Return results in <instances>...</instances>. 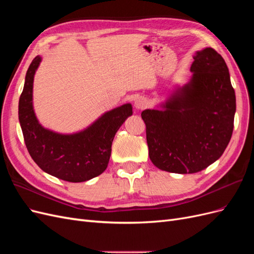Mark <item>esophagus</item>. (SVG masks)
Returning <instances> with one entry per match:
<instances>
[{
	"label": "esophagus",
	"instance_id": "esophagus-1",
	"mask_svg": "<svg viewBox=\"0 0 254 254\" xmlns=\"http://www.w3.org/2000/svg\"><path fill=\"white\" fill-rule=\"evenodd\" d=\"M148 102L145 97H137L134 101V108L136 110H143L147 107Z\"/></svg>",
	"mask_w": 254,
	"mask_h": 254
}]
</instances>
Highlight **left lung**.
<instances>
[{"label":"left lung","instance_id":"left-lung-1","mask_svg":"<svg viewBox=\"0 0 254 254\" xmlns=\"http://www.w3.org/2000/svg\"><path fill=\"white\" fill-rule=\"evenodd\" d=\"M193 58L190 80L141 114L149 158L165 172L204 170L221 157L233 132L236 99L224 58L212 48Z\"/></svg>","mask_w":254,"mask_h":254}]
</instances>
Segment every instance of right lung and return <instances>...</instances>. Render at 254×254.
Here are the masks:
<instances>
[{
  "mask_svg": "<svg viewBox=\"0 0 254 254\" xmlns=\"http://www.w3.org/2000/svg\"><path fill=\"white\" fill-rule=\"evenodd\" d=\"M42 57L30 64L19 101V122L30 157L43 172L68 182H83L99 176L108 166L115 133L132 115L131 104L103 113L92 124L73 133L43 127L33 104L36 71Z\"/></svg>",
  "mask_w": 254,
  "mask_h": 254,
  "instance_id": "1",
  "label": "right lung"
}]
</instances>
